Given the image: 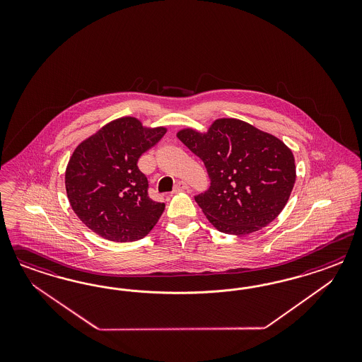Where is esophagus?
I'll use <instances>...</instances> for the list:
<instances>
[{
    "mask_svg": "<svg viewBox=\"0 0 362 362\" xmlns=\"http://www.w3.org/2000/svg\"><path fill=\"white\" fill-rule=\"evenodd\" d=\"M189 187L187 185L186 182H177L174 188V192H180V191H186Z\"/></svg>",
    "mask_w": 362,
    "mask_h": 362,
    "instance_id": "esophagus-1",
    "label": "esophagus"
}]
</instances>
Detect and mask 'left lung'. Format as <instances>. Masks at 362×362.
<instances>
[{"mask_svg":"<svg viewBox=\"0 0 362 362\" xmlns=\"http://www.w3.org/2000/svg\"><path fill=\"white\" fill-rule=\"evenodd\" d=\"M176 136L207 168L211 186L195 202L216 230L248 235L283 211L296 165L279 138L233 118L216 119L207 132L183 129Z\"/></svg>","mask_w":362,"mask_h":362,"instance_id":"obj_1","label":"left lung"}]
</instances>
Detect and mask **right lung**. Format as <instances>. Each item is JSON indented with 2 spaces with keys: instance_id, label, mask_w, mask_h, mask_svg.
Returning a JSON list of instances; mask_svg holds the SVG:
<instances>
[{
  "instance_id": "right-lung-1",
  "label": "right lung",
  "mask_w": 362,
  "mask_h": 362,
  "mask_svg": "<svg viewBox=\"0 0 362 362\" xmlns=\"http://www.w3.org/2000/svg\"><path fill=\"white\" fill-rule=\"evenodd\" d=\"M165 132V127L148 129L136 118L123 117L74 150L66 167L67 197L81 221L100 238L139 240L162 216L165 203L148 197V182L138 159Z\"/></svg>"
}]
</instances>
